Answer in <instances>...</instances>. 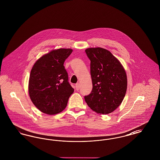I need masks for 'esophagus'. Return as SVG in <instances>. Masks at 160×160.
<instances>
[{"instance_id":"obj_1","label":"esophagus","mask_w":160,"mask_h":160,"mask_svg":"<svg viewBox=\"0 0 160 160\" xmlns=\"http://www.w3.org/2000/svg\"><path fill=\"white\" fill-rule=\"evenodd\" d=\"M76 89L77 91L79 90V89H80V84L78 83L76 84Z\"/></svg>"}]
</instances>
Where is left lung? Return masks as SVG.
Segmentation results:
<instances>
[{
    "mask_svg": "<svg viewBox=\"0 0 160 160\" xmlns=\"http://www.w3.org/2000/svg\"><path fill=\"white\" fill-rule=\"evenodd\" d=\"M86 53L91 61V93L84 96L88 106L97 113L115 110L125 97L127 77L121 62L106 49L89 48Z\"/></svg>",
    "mask_w": 160,
    "mask_h": 160,
    "instance_id": "obj_1",
    "label": "left lung"
}]
</instances>
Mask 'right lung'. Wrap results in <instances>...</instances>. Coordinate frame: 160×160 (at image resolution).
Masks as SVG:
<instances>
[{
    "instance_id": "right-lung-1",
    "label": "right lung",
    "mask_w": 160,
    "mask_h": 160,
    "mask_svg": "<svg viewBox=\"0 0 160 160\" xmlns=\"http://www.w3.org/2000/svg\"><path fill=\"white\" fill-rule=\"evenodd\" d=\"M72 52L70 48L53 50L37 61L31 71L29 93L33 104L46 114L61 113L74 89L68 82L63 63Z\"/></svg>"
}]
</instances>
